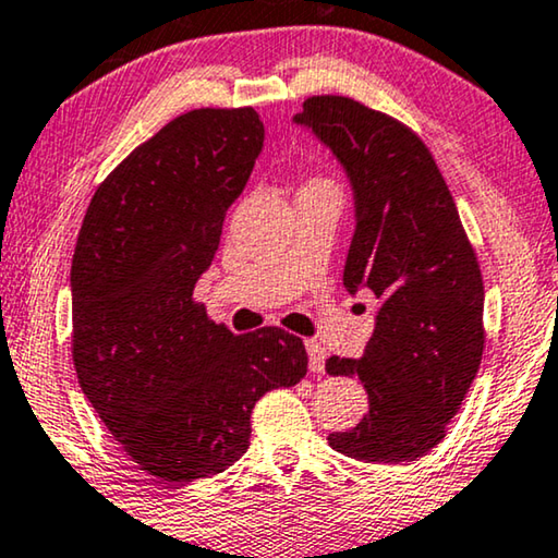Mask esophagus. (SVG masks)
<instances>
[{
	"label": "esophagus",
	"mask_w": 558,
	"mask_h": 558,
	"mask_svg": "<svg viewBox=\"0 0 558 558\" xmlns=\"http://www.w3.org/2000/svg\"><path fill=\"white\" fill-rule=\"evenodd\" d=\"M305 351H308V368L313 374L326 372V349L318 341H305Z\"/></svg>",
	"instance_id": "obj_1"
}]
</instances>
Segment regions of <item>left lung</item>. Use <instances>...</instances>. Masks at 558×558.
<instances>
[{
  "instance_id": "obj_1",
  "label": "left lung",
  "mask_w": 558,
  "mask_h": 558,
  "mask_svg": "<svg viewBox=\"0 0 558 558\" xmlns=\"http://www.w3.org/2000/svg\"><path fill=\"white\" fill-rule=\"evenodd\" d=\"M293 123L333 154L354 194L343 286L379 298L364 354L326 361L368 395L364 420L328 445L364 462H412L445 437L481 366V268L433 154L407 125L341 96L308 98Z\"/></svg>"
}]
</instances>
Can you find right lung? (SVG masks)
Segmentation results:
<instances>
[{"label":"right lung","mask_w":558,"mask_h":558,"mask_svg":"<svg viewBox=\"0 0 558 558\" xmlns=\"http://www.w3.org/2000/svg\"><path fill=\"white\" fill-rule=\"evenodd\" d=\"M263 141L253 108L179 116L108 174L77 234V381L125 454L159 481L230 468L250 447L257 399L308 372L298 336L278 326L234 336L192 298Z\"/></svg>","instance_id":"1"}]
</instances>
